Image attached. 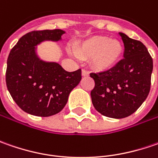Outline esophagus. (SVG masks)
<instances>
[{
  "label": "esophagus",
  "instance_id": "34e87169",
  "mask_svg": "<svg viewBox=\"0 0 158 158\" xmlns=\"http://www.w3.org/2000/svg\"><path fill=\"white\" fill-rule=\"evenodd\" d=\"M82 76H88L89 75V71H87V70L82 69Z\"/></svg>",
  "mask_w": 158,
  "mask_h": 158
}]
</instances>
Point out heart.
<instances>
[{
    "instance_id": "obj_1",
    "label": "heart",
    "mask_w": 158,
    "mask_h": 158,
    "mask_svg": "<svg viewBox=\"0 0 158 158\" xmlns=\"http://www.w3.org/2000/svg\"><path fill=\"white\" fill-rule=\"evenodd\" d=\"M75 53L81 59L90 58V65L97 70L112 69L123 52V45L118 40L106 36H94L75 46Z\"/></svg>"
}]
</instances>
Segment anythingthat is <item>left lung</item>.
Returning a JSON list of instances; mask_svg holds the SVG:
<instances>
[{"label": "left lung", "mask_w": 158, "mask_h": 158, "mask_svg": "<svg viewBox=\"0 0 158 158\" xmlns=\"http://www.w3.org/2000/svg\"><path fill=\"white\" fill-rule=\"evenodd\" d=\"M118 35L124 43V59L113 68L90 73L95 87L90 92L95 109L113 118H126L142 106L150 90L153 60L139 40Z\"/></svg>", "instance_id": "1"}]
</instances>
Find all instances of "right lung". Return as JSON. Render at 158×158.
I'll return each instance as SVG.
<instances>
[{"label":"right lung","mask_w":158,"mask_h":158,"mask_svg":"<svg viewBox=\"0 0 158 158\" xmlns=\"http://www.w3.org/2000/svg\"><path fill=\"white\" fill-rule=\"evenodd\" d=\"M64 33L60 29L28 32L9 52L7 88L16 105L31 115L48 117L60 112L82 79L81 69L68 72L60 64L43 61L36 54L37 45L44 40H60Z\"/></svg>","instance_id":"obj_1"}]
</instances>
